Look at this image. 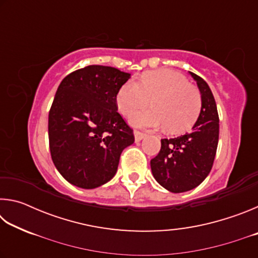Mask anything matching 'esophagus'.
I'll return each instance as SVG.
<instances>
[{"label":"esophagus","instance_id":"esophagus-1","mask_svg":"<svg viewBox=\"0 0 258 258\" xmlns=\"http://www.w3.org/2000/svg\"><path fill=\"white\" fill-rule=\"evenodd\" d=\"M147 137V134L140 132V131H134V139H135V142H139L141 141Z\"/></svg>","mask_w":258,"mask_h":258}]
</instances>
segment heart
Instances as JSON below:
<instances>
[{"mask_svg": "<svg viewBox=\"0 0 258 258\" xmlns=\"http://www.w3.org/2000/svg\"><path fill=\"white\" fill-rule=\"evenodd\" d=\"M147 110L130 116V123L140 128L165 127L169 133L189 130L202 109V95L181 74L166 71L146 73L139 83L128 81L121 85L116 97L117 107L123 115L149 104Z\"/></svg>", "mask_w": 258, "mask_h": 258, "instance_id": "b5f03b06", "label": "heart"}]
</instances>
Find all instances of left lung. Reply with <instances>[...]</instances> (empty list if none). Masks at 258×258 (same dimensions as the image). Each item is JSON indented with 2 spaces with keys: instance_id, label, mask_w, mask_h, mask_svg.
Wrapping results in <instances>:
<instances>
[{
  "instance_id": "obj_1",
  "label": "left lung",
  "mask_w": 258,
  "mask_h": 258,
  "mask_svg": "<svg viewBox=\"0 0 258 258\" xmlns=\"http://www.w3.org/2000/svg\"><path fill=\"white\" fill-rule=\"evenodd\" d=\"M190 73L202 94V109L191 132L161 140L159 154L150 166L156 181L166 190L180 194L195 189L211 172L216 155L220 119L211 89L202 77Z\"/></svg>"
}]
</instances>
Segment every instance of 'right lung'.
<instances>
[{"mask_svg": "<svg viewBox=\"0 0 258 258\" xmlns=\"http://www.w3.org/2000/svg\"><path fill=\"white\" fill-rule=\"evenodd\" d=\"M131 74L92 64L61 81L49 112L53 164L64 180L94 189L115 176L133 130L117 111L116 97Z\"/></svg>", "mask_w": 258, "mask_h": 258, "instance_id": "add662e5", "label": "right lung"}]
</instances>
